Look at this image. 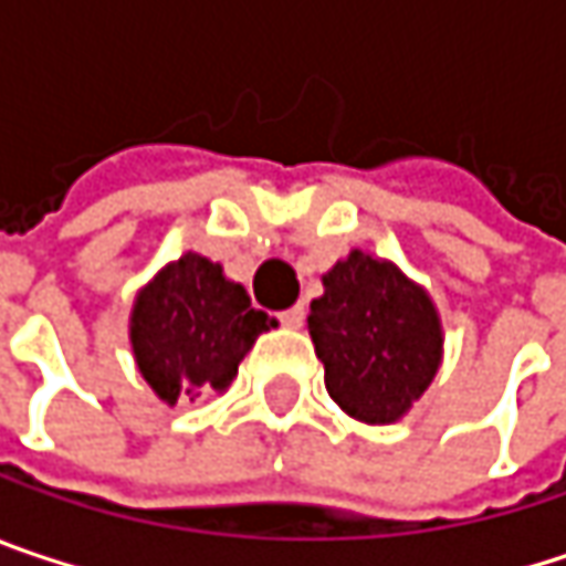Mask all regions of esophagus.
<instances>
[{
	"label": "esophagus",
	"instance_id": "1",
	"mask_svg": "<svg viewBox=\"0 0 566 566\" xmlns=\"http://www.w3.org/2000/svg\"><path fill=\"white\" fill-rule=\"evenodd\" d=\"M280 322L286 325V328H300L305 322V305L296 303L293 308H286V312H280Z\"/></svg>",
	"mask_w": 566,
	"mask_h": 566
}]
</instances>
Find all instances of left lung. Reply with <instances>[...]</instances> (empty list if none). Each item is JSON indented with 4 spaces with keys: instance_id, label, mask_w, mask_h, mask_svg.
<instances>
[{
    "instance_id": "obj_1",
    "label": "left lung",
    "mask_w": 566,
    "mask_h": 566,
    "mask_svg": "<svg viewBox=\"0 0 566 566\" xmlns=\"http://www.w3.org/2000/svg\"><path fill=\"white\" fill-rule=\"evenodd\" d=\"M308 335L325 389L357 422H399L441 367V318L396 263L350 251L322 276Z\"/></svg>"
}]
</instances>
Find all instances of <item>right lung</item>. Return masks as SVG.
Returning a JSON list of instances; mask_svg holds the SVG:
<instances>
[{
    "mask_svg": "<svg viewBox=\"0 0 566 566\" xmlns=\"http://www.w3.org/2000/svg\"><path fill=\"white\" fill-rule=\"evenodd\" d=\"M276 322L251 305L222 263L186 251L167 263L135 300L132 350L147 386L174 406L196 389L224 392L258 335Z\"/></svg>",
    "mask_w": 566,
    "mask_h": 566,
    "instance_id": "1",
    "label": "right lung"
}]
</instances>
